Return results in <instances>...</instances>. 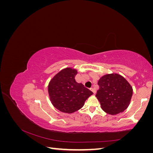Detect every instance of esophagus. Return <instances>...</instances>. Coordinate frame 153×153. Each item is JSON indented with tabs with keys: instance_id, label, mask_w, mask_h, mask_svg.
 <instances>
[{
	"instance_id": "obj_1",
	"label": "esophagus",
	"mask_w": 153,
	"mask_h": 153,
	"mask_svg": "<svg viewBox=\"0 0 153 153\" xmlns=\"http://www.w3.org/2000/svg\"><path fill=\"white\" fill-rule=\"evenodd\" d=\"M91 91L92 92H93V94H96V91L94 90V89H93V88H91Z\"/></svg>"
}]
</instances>
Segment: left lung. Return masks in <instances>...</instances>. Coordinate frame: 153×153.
<instances>
[{
	"label": "left lung",
	"instance_id": "obj_1",
	"mask_svg": "<svg viewBox=\"0 0 153 153\" xmlns=\"http://www.w3.org/2000/svg\"><path fill=\"white\" fill-rule=\"evenodd\" d=\"M96 96L101 108L106 113L115 115L127 108L133 94V89L127 80L118 74H110L100 78Z\"/></svg>",
	"mask_w": 153,
	"mask_h": 153
}]
</instances>
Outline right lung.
I'll return each mask as SVG.
<instances>
[{"label":"right lung","instance_id":"1","mask_svg":"<svg viewBox=\"0 0 153 153\" xmlns=\"http://www.w3.org/2000/svg\"><path fill=\"white\" fill-rule=\"evenodd\" d=\"M75 69L66 68L58 73L48 85V94L52 103L61 112L71 114L80 109L92 92L75 77Z\"/></svg>","mask_w":153,"mask_h":153}]
</instances>
